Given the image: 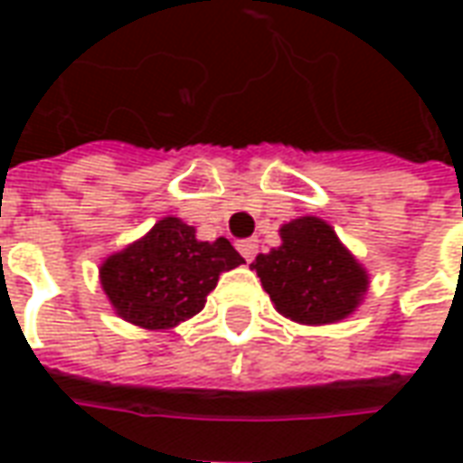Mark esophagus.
I'll return each mask as SVG.
<instances>
[{
	"label": "esophagus",
	"mask_w": 463,
	"mask_h": 463,
	"mask_svg": "<svg viewBox=\"0 0 463 463\" xmlns=\"http://www.w3.org/2000/svg\"><path fill=\"white\" fill-rule=\"evenodd\" d=\"M238 252H241L245 260L252 262V260H255V255H258V241H255V238H245V241H238Z\"/></svg>",
	"instance_id": "34e87169"
}]
</instances>
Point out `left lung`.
I'll list each match as a JSON object with an SVG mask.
<instances>
[{
  "label": "left lung",
  "instance_id": "obj_1",
  "mask_svg": "<svg viewBox=\"0 0 463 463\" xmlns=\"http://www.w3.org/2000/svg\"><path fill=\"white\" fill-rule=\"evenodd\" d=\"M282 245L258 255L252 268L278 312L302 325L347 317L367 292V272L320 218L282 225Z\"/></svg>",
  "mask_w": 463,
  "mask_h": 463
}]
</instances>
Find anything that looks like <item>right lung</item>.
I'll return each instance as SVG.
<instances>
[{
	"label": "right lung",
	"mask_w": 463,
	"mask_h": 463,
	"mask_svg": "<svg viewBox=\"0 0 463 463\" xmlns=\"http://www.w3.org/2000/svg\"><path fill=\"white\" fill-rule=\"evenodd\" d=\"M241 262V252L225 238L201 242L195 228L163 218L146 238L101 265V285L123 320L165 330L201 312L218 275Z\"/></svg>",
	"instance_id": "1"
}]
</instances>
